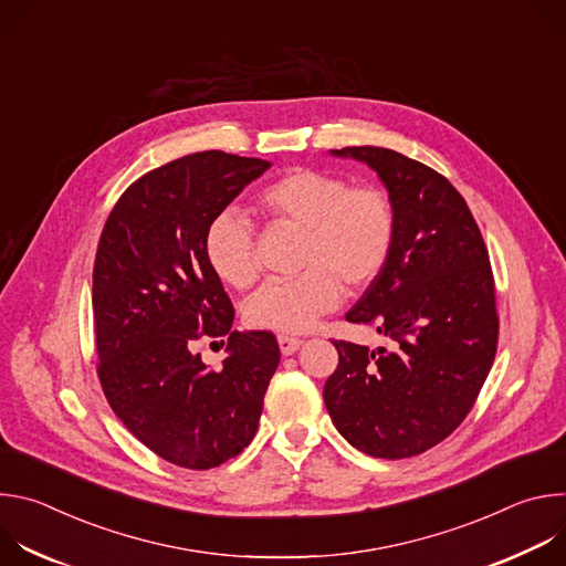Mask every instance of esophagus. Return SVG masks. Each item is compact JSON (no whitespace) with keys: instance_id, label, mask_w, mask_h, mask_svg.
<instances>
[{"instance_id":"1","label":"esophagus","mask_w":566,"mask_h":566,"mask_svg":"<svg viewBox=\"0 0 566 566\" xmlns=\"http://www.w3.org/2000/svg\"><path fill=\"white\" fill-rule=\"evenodd\" d=\"M277 345H280V352H282L284 356H291V354H295V352L300 349L302 340H300V338H293V336H277Z\"/></svg>"}]
</instances>
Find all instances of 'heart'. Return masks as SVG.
Segmentation results:
<instances>
[{"label":"heart","instance_id":"1","mask_svg":"<svg viewBox=\"0 0 566 566\" xmlns=\"http://www.w3.org/2000/svg\"><path fill=\"white\" fill-rule=\"evenodd\" d=\"M271 226L302 232L293 280L266 282L244 306L247 322L262 332L300 334L334 311L347 291L369 286L385 269L396 239V208L378 186L295 168L266 184L255 197ZM208 269L232 289L258 277L255 228L232 208L217 212L203 230Z\"/></svg>","mask_w":566,"mask_h":566}]
</instances>
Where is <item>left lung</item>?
Masks as SVG:
<instances>
[{"mask_svg": "<svg viewBox=\"0 0 566 566\" xmlns=\"http://www.w3.org/2000/svg\"><path fill=\"white\" fill-rule=\"evenodd\" d=\"M332 156L369 166L396 208L391 255L347 313L394 347L336 340L338 367L322 396L360 452L415 457L457 430L493 367L500 319L489 251L463 197L432 168L374 145Z\"/></svg>", "mask_w": 566, "mask_h": 566, "instance_id": "left-lung-1", "label": "left lung"}]
</instances>
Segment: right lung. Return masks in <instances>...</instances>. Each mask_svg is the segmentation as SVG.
Returning <instances> with one entry per match:
<instances>
[{
    "label": "right lung",
    "instance_id": "1",
    "mask_svg": "<svg viewBox=\"0 0 566 566\" xmlns=\"http://www.w3.org/2000/svg\"><path fill=\"white\" fill-rule=\"evenodd\" d=\"M269 168L219 149L181 156L134 181L101 234L103 391L140 443L181 468H214L253 441L280 363L273 334L230 329L234 308L203 258L208 221ZM201 337L227 338L221 368L193 352Z\"/></svg>",
    "mask_w": 566,
    "mask_h": 566
}]
</instances>
